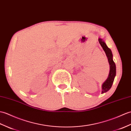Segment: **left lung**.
<instances>
[{"instance_id": "8db88e82", "label": "left lung", "mask_w": 131, "mask_h": 131, "mask_svg": "<svg viewBox=\"0 0 131 131\" xmlns=\"http://www.w3.org/2000/svg\"><path fill=\"white\" fill-rule=\"evenodd\" d=\"M98 41L103 49L105 51L106 55L107 56L109 65H110V71H109L108 77L107 79L104 81V83L102 85V93L103 94L108 92L112 86L114 78L115 77V75H116V66H115V63L113 61V54H112V52L110 48L107 47V45L105 44L104 41L102 38H99L98 39Z\"/></svg>"}]
</instances>
